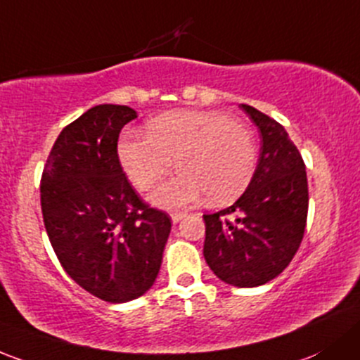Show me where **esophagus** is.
I'll use <instances>...</instances> for the list:
<instances>
[{
  "instance_id": "34e87169",
  "label": "esophagus",
  "mask_w": 360,
  "mask_h": 360,
  "mask_svg": "<svg viewBox=\"0 0 360 360\" xmlns=\"http://www.w3.org/2000/svg\"><path fill=\"white\" fill-rule=\"evenodd\" d=\"M183 217H184L183 212H174V214H170V219H172L174 224H176V222H179Z\"/></svg>"
}]
</instances>
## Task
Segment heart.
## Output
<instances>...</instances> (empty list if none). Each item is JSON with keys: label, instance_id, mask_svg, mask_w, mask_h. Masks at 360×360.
<instances>
[{"label": "heart", "instance_id": "b5f03b06", "mask_svg": "<svg viewBox=\"0 0 360 360\" xmlns=\"http://www.w3.org/2000/svg\"><path fill=\"white\" fill-rule=\"evenodd\" d=\"M148 136L126 134L119 158L139 190L157 184L176 158L179 170L151 195L157 205L184 207L203 193L212 203L238 198L255 172L257 146L247 124L219 110H172L146 126Z\"/></svg>", "mask_w": 360, "mask_h": 360}]
</instances>
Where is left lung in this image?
I'll use <instances>...</instances> for the list:
<instances>
[{
	"label": "left lung",
	"instance_id": "1",
	"mask_svg": "<svg viewBox=\"0 0 360 360\" xmlns=\"http://www.w3.org/2000/svg\"><path fill=\"white\" fill-rule=\"evenodd\" d=\"M241 108L259 127V164L233 205L203 215V257L221 281L253 288L281 274L300 247L309 188L302 155L285 127L250 105Z\"/></svg>",
	"mask_w": 360,
	"mask_h": 360
}]
</instances>
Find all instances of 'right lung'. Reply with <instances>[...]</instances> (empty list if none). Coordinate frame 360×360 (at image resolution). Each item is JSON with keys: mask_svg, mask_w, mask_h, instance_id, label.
I'll list each match as a JSON object with an SVG mask.
<instances>
[{"mask_svg": "<svg viewBox=\"0 0 360 360\" xmlns=\"http://www.w3.org/2000/svg\"><path fill=\"white\" fill-rule=\"evenodd\" d=\"M138 113L96 105L69 124L41 177V210L51 247L81 288L110 304L151 288L170 217L132 190L117 153L122 127Z\"/></svg>", "mask_w": 360, "mask_h": 360, "instance_id": "1", "label": "right lung"}]
</instances>
